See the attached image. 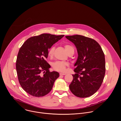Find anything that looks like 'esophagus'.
<instances>
[{
	"mask_svg": "<svg viewBox=\"0 0 121 121\" xmlns=\"http://www.w3.org/2000/svg\"><path fill=\"white\" fill-rule=\"evenodd\" d=\"M66 75V74L65 73H60V75H61V76H64V75Z\"/></svg>",
	"mask_w": 121,
	"mask_h": 121,
	"instance_id": "esophagus-1",
	"label": "esophagus"
}]
</instances>
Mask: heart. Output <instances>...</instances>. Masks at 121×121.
Here are the masks:
<instances>
[{"mask_svg":"<svg viewBox=\"0 0 121 121\" xmlns=\"http://www.w3.org/2000/svg\"><path fill=\"white\" fill-rule=\"evenodd\" d=\"M65 49L67 54L70 53L72 52H74V48L70 45L69 44H65L64 45ZM55 50V47L54 46H52L48 51V56L50 58H52L54 55V52ZM68 65V63L66 62L63 61H56L53 63L52 66L54 70L60 71V72H64L66 69V67Z\"/></svg>","mask_w":121,"mask_h":121,"instance_id":"b5f03b06","label":"heart"}]
</instances>
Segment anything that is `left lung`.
Here are the masks:
<instances>
[{
    "label": "left lung",
    "mask_w": 121,
    "mask_h": 121,
    "mask_svg": "<svg viewBox=\"0 0 121 121\" xmlns=\"http://www.w3.org/2000/svg\"><path fill=\"white\" fill-rule=\"evenodd\" d=\"M76 47L78 57L69 85L72 93L79 98H87L99 89L105 73V60L99 44L94 40L80 35L66 36Z\"/></svg>",
    "instance_id": "1"
}]
</instances>
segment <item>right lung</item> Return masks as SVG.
<instances>
[{
    "instance_id": "add662e5",
    "label": "right lung",
    "mask_w": 121,
    "mask_h": 121,
    "mask_svg": "<svg viewBox=\"0 0 121 121\" xmlns=\"http://www.w3.org/2000/svg\"><path fill=\"white\" fill-rule=\"evenodd\" d=\"M64 36L42 34L29 38L20 49L16 70L20 85L28 94L40 97L52 89L59 74L49 71L51 66L45 59L49 49Z\"/></svg>"
}]
</instances>
